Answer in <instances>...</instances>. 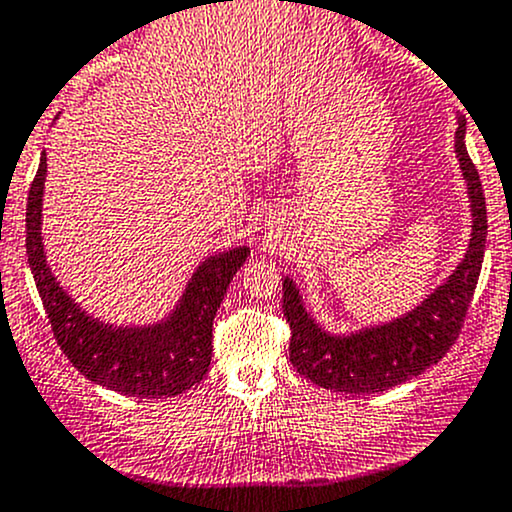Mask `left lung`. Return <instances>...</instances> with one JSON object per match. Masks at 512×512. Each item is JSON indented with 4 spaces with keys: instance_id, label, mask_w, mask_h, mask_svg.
<instances>
[{
    "instance_id": "8db88e82",
    "label": "left lung",
    "mask_w": 512,
    "mask_h": 512,
    "mask_svg": "<svg viewBox=\"0 0 512 512\" xmlns=\"http://www.w3.org/2000/svg\"><path fill=\"white\" fill-rule=\"evenodd\" d=\"M464 126V119H459L454 136L461 173L469 185L471 217H474L464 261L456 266L447 283L439 285L430 298L405 317L381 327L361 329L349 337H334L324 332L302 307L300 290L295 288L293 280L285 278L283 315L290 324V364L298 368L300 376L310 378L317 386L342 390V393H381L420 376L452 349L464 327L469 302L474 298L488 232L486 197H483L478 170L466 151Z\"/></svg>"
}]
</instances>
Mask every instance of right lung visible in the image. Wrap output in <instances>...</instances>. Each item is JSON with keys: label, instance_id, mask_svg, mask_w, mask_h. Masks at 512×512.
Instances as JSON below:
<instances>
[{"label": "right lung", "instance_id": "obj_1", "mask_svg": "<svg viewBox=\"0 0 512 512\" xmlns=\"http://www.w3.org/2000/svg\"><path fill=\"white\" fill-rule=\"evenodd\" d=\"M43 183L46 153L26 205V254L53 337L70 364L90 381L136 398H170L200 383L210 371L214 315L249 249L239 246L207 258L168 320L151 327H112L80 310L48 268L41 241Z\"/></svg>", "mask_w": 512, "mask_h": 512}]
</instances>
